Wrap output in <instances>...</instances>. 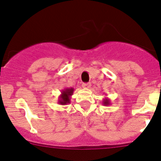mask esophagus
<instances>
[{"instance_id": "obj_1", "label": "esophagus", "mask_w": 161, "mask_h": 161, "mask_svg": "<svg viewBox=\"0 0 161 161\" xmlns=\"http://www.w3.org/2000/svg\"><path fill=\"white\" fill-rule=\"evenodd\" d=\"M82 86L84 89H89L90 86H91V84L90 83H86V84H83Z\"/></svg>"}]
</instances>
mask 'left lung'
<instances>
[{
  "instance_id": "obj_1",
  "label": "left lung",
  "mask_w": 161,
  "mask_h": 161,
  "mask_svg": "<svg viewBox=\"0 0 161 161\" xmlns=\"http://www.w3.org/2000/svg\"><path fill=\"white\" fill-rule=\"evenodd\" d=\"M110 103H110V100L109 98H106H106L103 99V105L105 106H109Z\"/></svg>"
}]
</instances>
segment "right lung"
Instances as JSON below:
<instances>
[{
  "label": "right lung",
  "instance_id": "right-lung-1",
  "mask_svg": "<svg viewBox=\"0 0 161 161\" xmlns=\"http://www.w3.org/2000/svg\"><path fill=\"white\" fill-rule=\"evenodd\" d=\"M75 89L74 88H69L67 87L64 88L61 90V95L58 97V103L62 105H67L71 103V97L73 95Z\"/></svg>",
  "mask_w": 161,
  "mask_h": 161
}]
</instances>
